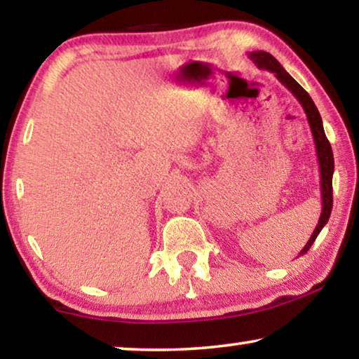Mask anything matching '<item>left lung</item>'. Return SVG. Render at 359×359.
Masks as SVG:
<instances>
[{
  "instance_id": "obj_1",
  "label": "left lung",
  "mask_w": 359,
  "mask_h": 359,
  "mask_svg": "<svg viewBox=\"0 0 359 359\" xmlns=\"http://www.w3.org/2000/svg\"><path fill=\"white\" fill-rule=\"evenodd\" d=\"M248 58H250L259 69H267L274 72V76L280 81V83L285 85V87L293 93L294 98L299 101L304 112H306L309 125H311V131L315 141V149H317L318 166H320V187H321V203H323V208H321V215L317 223V228L313 229L311 239H309L306 247H304L299 253V255H304L307 253L309 248L312 247L315 239H317V236L320 234V231L323 229L327 220H330V215L332 210V174H334L332 149L325 135L323 120H321V115L318 112L317 106H315L313 100L311 98V95H309L306 90H304L301 85L283 69V66L278 63L269 52H263V50L250 52L248 53Z\"/></svg>"
}]
</instances>
